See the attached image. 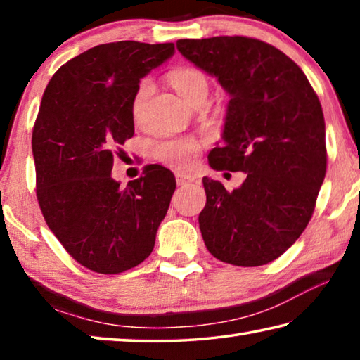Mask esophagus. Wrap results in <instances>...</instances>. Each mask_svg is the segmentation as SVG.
<instances>
[{"label": "esophagus", "instance_id": "esophagus-1", "mask_svg": "<svg viewBox=\"0 0 360 360\" xmlns=\"http://www.w3.org/2000/svg\"><path fill=\"white\" fill-rule=\"evenodd\" d=\"M195 178L192 174H184V173H176V182L178 186H186L188 182H193Z\"/></svg>", "mask_w": 360, "mask_h": 360}]
</instances>
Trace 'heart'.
<instances>
[{"instance_id": "heart-1", "label": "heart", "mask_w": 360, "mask_h": 360, "mask_svg": "<svg viewBox=\"0 0 360 360\" xmlns=\"http://www.w3.org/2000/svg\"><path fill=\"white\" fill-rule=\"evenodd\" d=\"M168 82L182 98L193 106H200L210 92V79L197 66H178L168 72ZM152 95V85L148 81L139 82L131 96L130 115L135 125H141ZM202 150V141L197 138H173L158 143L154 155L158 162L165 163L179 172L192 168Z\"/></svg>"}]
</instances>
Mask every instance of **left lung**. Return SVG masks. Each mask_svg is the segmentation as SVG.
<instances>
[{
    "instance_id": "8db88e82",
    "label": "left lung",
    "mask_w": 360,
    "mask_h": 360,
    "mask_svg": "<svg viewBox=\"0 0 360 360\" xmlns=\"http://www.w3.org/2000/svg\"><path fill=\"white\" fill-rule=\"evenodd\" d=\"M176 46L230 95L224 144L210 152V167L246 173L231 192L203 178L205 245L225 264L265 265L294 245L314 212L327 169L321 101L300 66L268 42L214 36Z\"/></svg>"
}]
</instances>
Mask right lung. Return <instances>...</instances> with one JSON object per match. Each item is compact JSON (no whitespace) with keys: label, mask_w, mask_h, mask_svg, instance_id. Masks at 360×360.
Returning a JSON list of instances; mask_svg holds the SVG:
<instances>
[{"label":"right lung","mask_w":360,"mask_h":360,"mask_svg":"<svg viewBox=\"0 0 360 360\" xmlns=\"http://www.w3.org/2000/svg\"><path fill=\"white\" fill-rule=\"evenodd\" d=\"M173 53V42L95 46L60 66L42 95L32 136L36 197L66 252L95 273L148 259L172 202L176 179L165 167L146 165L127 187L111 169L135 135L130 103L139 79Z\"/></svg>","instance_id":"right-lung-1"}]
</instances>
